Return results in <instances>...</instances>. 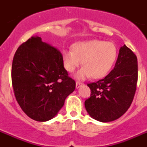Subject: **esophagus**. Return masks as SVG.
Returning <instances> with one entry per match:
<instances>
[{
	"label": "esophagus",
	"mask_w": 147,
	"mask_h": 147,
	"mask_svg": "<svg viewBox=\"0 0 147 147\" xmlns=\"http://www.w3.org/2000/svg\"><path fill=\"white\" fill-rule=\"evenodd\" d=\"M83 85V83L81 82H76V88H79L80 86H82V85Z\"/></svg>",
	"instance_id": "esophagus-1"
}]
</instances>
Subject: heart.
<instances>
[{
    "label": "heart",
    "instance_id": "obj_1",
    "mask_svg": "<svg viewBox=\"0 0 147 147\" xmlns=\"http://www.w3.org/2000/svg\"><path fill=\"white\" fill-rule=\"evenodd\" d=\"M117 48L113 42L93 40L75 43L72 49L62 52L64 67L74 72L81 63L83 67L76 76L82 80L88 76L93 79L104 77L112 68L117 58Z\"/></svg>",
    "mask_w": 147,
    "mask_h": 147
}]
</instances>
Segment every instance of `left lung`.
<instances>
[{
	"instance_id": "left-lung-1",
	"label": "left lung",
	"mask_w": 147,
	"mask_h": 147,
	"mask_svg": "<svg viewBox=\"0 0 147 147\" xmlns=\"http://www.w3.org/2000/svg\"><path fill=\"white\" fill-rule=\"evenodd\" d=\"M137 82V57L124 45L119 50L113 70L104 79L88 84L91 93L85 102L86 110L99 121L118 119L130 107Z\"/></svg>"
}]
</instances>
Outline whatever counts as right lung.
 Instances as JSON below:
<instances>
[{
    "label": "right lung",
    "instance_id": "obj_1",
    "mask_svg": "<svg viewBox=\"0 0 147 147\" xmlns=\"http://www.w3.org/2000/svg\"><path fill=\"white\" fill-rule=\"evenodd\" d=\"M11 83L17 102L32 119L46 121L62 107L76 82L64 68L58 49L32 37L15 52Z\"/></svg>",
    "mask_w": 147,
    "mask_h": 147
}]
</instances>
